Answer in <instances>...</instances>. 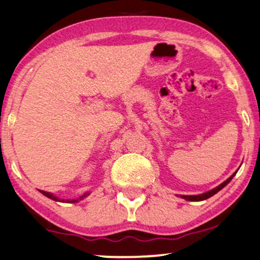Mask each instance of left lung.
<instances>
[{"mask_svg":"<svg viewBox=\"0 0 260 260\" xmlns=\"http://www.w3.org/2000/svg\"><path fill=\"white\" fill-rule=\"evenodd\" d=\"M236 172H238V171H236ZM236 172H235V174H233L232 176H230V177H229L228 179H226V181H224L222 184H219L218 187H216V188L211 189V190L206 191V193H204V194H199V195H179V197H181L182 199H185V200H188V201H203V200H206V199L211 198V197H213L214 194L218 193V191L220 190V189H223L224 187H225V185L228 184L230 181H232L234 176L236 175Z\"/></svg>","mask_w":260,"mask_h":260,"instance_id":"1","label":"left lung"}]
</instances>
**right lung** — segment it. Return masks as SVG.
<instances>
[{"label": "right lung", "instance_id": "obj_1", "mask_svg": "<svg viewBox=\"0 0 260 260\" xmlns=\"http://www.w3.org/2000/svg\"><path fill=\"white\" fill-rule=\"evenodd\" d=\"M41 191V193L42 194H43V195H46V197L47 198H49V199H52V200H55V201H62V203H77V201H78V200H83V199H84L85 197H88V195H89V193H85V194H83L82 195V197H79L78 199H71V200H60V199L59 198H56L55 197V195H53L52 193H48V191H43V190H40Z\"/></svg>", "mask_w": 260, "mask_h": 260}]
</instances>
